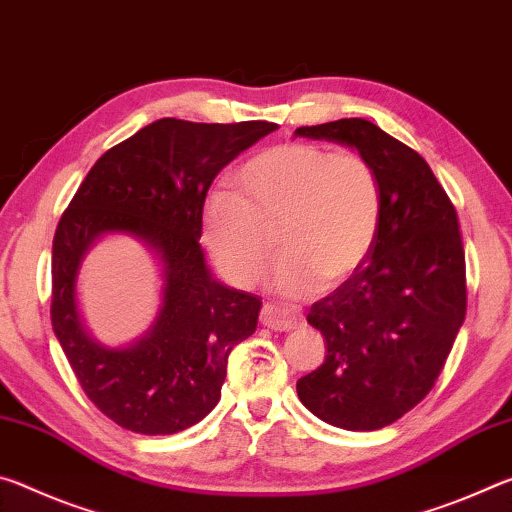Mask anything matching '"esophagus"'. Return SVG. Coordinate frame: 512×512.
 Returning a JSON list of instances; mask_svg holds the SVG:
<instances>
[{
    "label": "esophagus",
    "mask_w": 512,
    "mask_h": 512,
    "mask_svg": "<svg viewBox=\"0 0 512 512\" xmlns=\"http://www.w3.org/2000/svg\"><path fill=\"white\" fill-rule=\"evenodd\" d=\"M261 324L274 331H295L306 324L304 315L297 311H288V308H276V306H263L261 311Z\"/></svg>",
    "instance_id": "1"
}]
</instances>
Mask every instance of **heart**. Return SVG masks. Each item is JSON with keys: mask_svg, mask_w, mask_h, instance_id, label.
Instances as JSON below:
<instances>
[{"mask_svg": "<svg viewBox=\"0 0 512 512\" xmlns=\"http://www.w3.org/2000/svg\"><path fill=\"white\" fill-rule=\"evenodd\" d=\"M381 183L354 152L313 142L263 149L240 167L236 190L217 188L204 208V242L229 281L249 288L276 254L274 290L306 297L360 270L379 236Z\"/></svg>", "mask_w": 512, "mask_h": 512, "instance_id": "obj_1", "label": "heart"}]
</instances>
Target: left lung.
Here are the masks:
<instances>
[{"label":"left lung","instance_id":"1","mask_svg":"<svg viewBox=\"0 0 512 512\" xmlns=\"http://www.w3.org/2000/svg\"><path fill=\"white\" fill-rule=\"evenodd\" d=\"M295 136L354 149L374 167L383 201L367 261L306 317L324 335L326 358L297 381V395L338 429H383L429 395L465 322L456 208L420 154L363 117Z\"/></svg>","mask_w":512,"mask_h":512}]
</instances>
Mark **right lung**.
Wrapping results in <instances>:
<instances>
[{"label": "right lung", "instance_id": "obj_1", "mask_svg": "<svg viewBox=\"0 0 512 512\" xmlns=\"http://www.w3.org/2000/svg\"><path fill=\"white\" fill-rule=\"evenodd\" d=\"M274 129L156 120L92 165L58 222L54 333L83 392L122 429L170 435L204 420L220 401L231 349L256 331L261 299L213 276L199 245L201 213L222 167ZM108 235L142 241L162 276L157 320L120 348L91 338L76 292L82 258Z\"/></svg>", "mask_w": 512, "mask_h": 512}]
</instances>
